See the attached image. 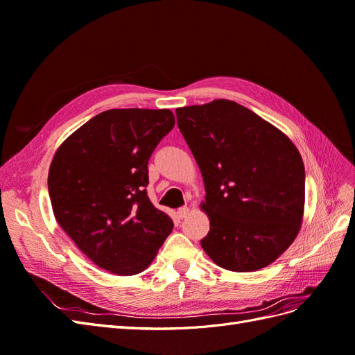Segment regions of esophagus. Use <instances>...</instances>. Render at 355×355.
<instances>
[{"mask_svg": "<svg viewBox=\"0 0 355 355\" xmlns=\"http://www.w3.org/2000/svg\"><path fill=\"white\" fill-rule=\"evenodd\" d=\"M189 214V209L185 206V207H180L179 210H178V218L179 219H185L187 216Z\"/></svg>", "mask_w": 355, "mask_h": 355, "instance_id": "obj_1", "label": "esophagus"}]
</instances>
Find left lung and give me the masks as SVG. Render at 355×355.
Masks as SVG:
<instances>
[{"mask_svg":"<svg viewBox=\"0 0 355 355\" xmlns=\"http://www.w3.org/2000/svg\"><path fill=\"white\" fill-rule=\"evenodd\" d=\"M180 133L206 188L210 231L201 247L220 268L257 271L286 252L300 230L305 167L277 127L227 99L176 110Z\"/></svg>","mask_w":355,"mask_h":355,"instance_id":"1","label":"left lung"}]
</instances>
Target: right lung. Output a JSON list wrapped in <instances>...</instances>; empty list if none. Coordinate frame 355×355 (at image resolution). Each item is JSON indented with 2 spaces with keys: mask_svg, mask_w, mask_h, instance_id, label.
<instances>
[{
  "mask_svg": "<svg viewBox=\"0 0 355 355\" xmlns=\"http://www.w3.org/2000/svg\"><path fill=\"white\" fill-rule=\"evenodd\" d=\"M175 127L170 110H110L56 151L49 194L58 223L102 270L142 272L173 230L148 197V161Z\"/></svg>",
  "mask_w": 355,
  "mask_h": 355,
  "instance_id": "right-lung-1",
  "label": "right lung"
}]
</instances>
